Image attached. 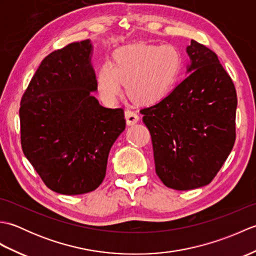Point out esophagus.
Here are the masks:
<instances>
[{
	"instance_id": "esophagus-1",
	"label": "esophagus",
	"mask_w": 256,
	"mask_h": 256,
	"mask_svg": "<svg viewBox=\"0 0 256 256\" xmlns=\"http://www.w3.org/2000/svg\"><path fill=\"white\" fill-rule=\"evenodd\" d=\"M125 118H126V123L128 125H133L138 122L140 116L138 112H135L133 110H126L125 111Z\"/></svg>"
}]
</instances>
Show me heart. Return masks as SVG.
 <instances>
[{
  "label": "heart",
  "instance_id": "obj_1",
  "mask_svg": "<svg viewBox=\"0 0 256 256\" xmlns=\"http://www.w3.org/2000/svg\"><path fill=\"white\" fill-rule=\"evenodd\" d=\"M182 67V54L172 44L122 47L113 54L112 64L103 62L98 70V90L102 100L112 104L126 84L133 101L154 104L170 94Z\"/></svg>",
  "mask_w": 256,
  "mask_h": 256
}]
</instances>
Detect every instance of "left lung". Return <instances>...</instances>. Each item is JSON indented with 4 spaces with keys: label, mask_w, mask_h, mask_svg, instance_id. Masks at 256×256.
I'll list each match as a JSON object with an SVG mask.
<instances>
[{
    "label": "left lung",
    "mask_w": 256,
    "mask_h": 256,
    "mask_svg": "<svg viewBox=\"0 0 256 256\" xmlns=\"http://www.w3.org/2000/svg\"><path fill=\"white\" fill-rule=\"evenodd\" d=\"M187 52L192 72L162 101L140 111L150 134L157 176L176 190L210 184L236 136L231 77L204 45L192 40Z\"/></svg>",
    "instance_id": "obj_1"
}]
</instances>
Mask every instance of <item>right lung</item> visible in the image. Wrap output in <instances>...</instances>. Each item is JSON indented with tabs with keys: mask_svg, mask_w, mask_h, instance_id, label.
Segmentation results:
<instances>
[{
	"mask_svg": "<svg viewBox=\"0 0 256 256\" xmlns=\"http://www.w3.org/2000/svg\"><path fill=\"white\" fill-rule=\"evenodd\" d=\"M89 40L42 59L20 100V144L42 182L62 194L94 192L125 128L122 108L99 104Z\"/></svg>",
	"mask_w": 256,
	"mask_h": 256,
	"instance_id": "obj_1",
	"label": "right lung"
}]
</instances>
